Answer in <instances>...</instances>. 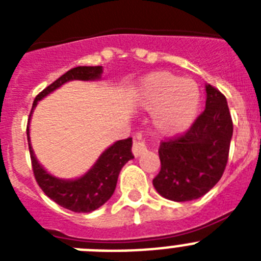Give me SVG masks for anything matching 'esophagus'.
<instances>
[{"label": "esophagus", "mask_w": 261, "mask_h": 261, "mask_svg": "<svg viewBox=\"0 0 261 261\" xmlns=\"http://www.w3.org/2000/svg\"><path fill=\"white\" fill-rule=\"evenodd\" d=\"M133 154H135V156H140L141 154H144L145 151L147 150L146 147V144H145V141H142V140H136L135 142H133Z\"/></svg>", "instance_id": "obj_1"}]
</instances>
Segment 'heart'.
<instances>
[{
  "label": "heart",
  "instance_id": "1",
  "mask_svg": "<svg viewBox=\"0 0 261 261\" xmlns=\"http://www.w3.org/2000/svg\"><path fill=\"white\" fill-rule=\"evenodd\" d=\"M137 99L141 107L153 111L151 124L155 132L175 136L193 123L200 93L193 81L168 71H154L141 81Z\"/></svg>",
  "mask_w": 261,
  "mask_h": 261
}]
</instances>
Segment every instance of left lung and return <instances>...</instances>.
<instances>
[{
  "instance_id": "1",
  "label": "left lung",
  "mask_w": 261,
  "mask_h": 261,
  "mask_svg": "<svg viewBox=\"0 0 261 261\" xmlns=\"http://www.w3.org/2000/svg\"><path fill=\"white\" fill-rule=\"evenodd\" d=\"M205 110L179 137L159 145L161 171L153 186L172 201H191L218 183L229 159L232 120L226 98L212 85L205 86Z\"/></svg>"
}]
</instances>
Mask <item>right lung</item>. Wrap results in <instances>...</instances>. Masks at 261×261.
Here are the masks:
<instances>
[{
	"label": "right lung",
	"instance_id": "1",
	"mask_svg": "<svg viewBox=\"0 0 261 261\" xmlns=\"http://www.w3.org/2000/svg\"><path fill=\"white\" fill-rule=\"evenodd\" d=\"M102 73V66H77L70 69L36 95L32 105L31 114L39 100L69 81H95L100 78ZM29 128L30 126L27 125V141H29L30 155H31L32 171L39 187L56 204L75 213H89L100 208L105 202H107L111 196L114 195L120 170L129 159L135 158L132 154V138L120 140L103 151L95 165L84 176L74 180H64L45 171L38 162L30 142Z\"/></svg>",
	"mask_w": 261,
	"mask_h": 261
}]
</instances>
